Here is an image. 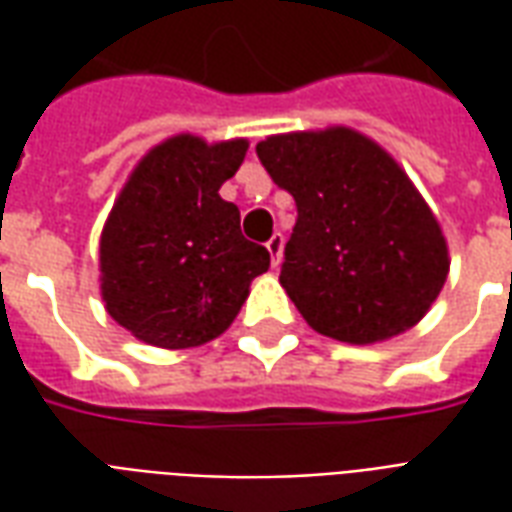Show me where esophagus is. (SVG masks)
Segmentation results:
<instances>
[{
    "label": "esophagus",
    "instance_id": "1",
    "mask_svg": "<svg viewBox=\"0 0 512 512\" xmlns=\"http://www.w3.org/2000/svg\"><path fill=\"white\" fill-rule=\"evenodd\" d=\"M282 246H285V238H282V233H274L271 238H268V255H271V266L277 268L279 263H282Z\"/></svg>",
    "mask_w": 512,
    "mask_h": 512
}]
</instances>
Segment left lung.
Returning a JSON list of instances; mask_svg holds the SVG:
<instances>
[{"label":"left lung","instance_id":"obj_1","mask_svg":"<svg viewBox=\"0 0 512 512\" xmlns=\"http://www.w3.org/2000/svg\"><path fill=\"white\" fill-rule=\"evenodd\" d=\"M257 158L296 200L279 282L301 318L351 345L417 326L444 288L450 252L395 158L345 126L268 136Z\"/></svg>","mask_w":512,"mask_h":512}]
</instances>
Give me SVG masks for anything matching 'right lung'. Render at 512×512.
Here are the masks:
<instances>
[{
    "label": "right lung",
    "mask_w": 512,
    "mask_h": 512,
    "mask_svg": "<svg viewBox=\"0 0 512 512\" xmlns=\"http://www.w3.org/2000/svg\"><path fill=\"white\" fill-rule=\"evenodd\" d=\"M246 147L169 136L126 180L101 233V296L136 340L178 351L219 337L271 266L266 246L241 235L238 208L219 197Z\"/></svg>",
    "instance_id": "right-lung-1"
}]
</instances>
